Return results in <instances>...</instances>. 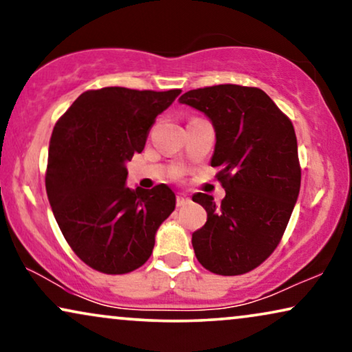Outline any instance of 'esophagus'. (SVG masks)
Returning <instances> with one entry per match:
<instances>
[{
  "label": "esophagus",
  "instance_id": "obj_1",
  "mask_svg": "<svg viewBox=\"0 0 352 352\" xmlns=\"http://www.w3.org/2000/svg\"><path fill=\"white\" fill-rule=\"evenodd\" d=\"M189 201H190V199L186 194H177L176 195V205L177 206H184V205L189 204Z\"/></svg>",
  "mask_w": 352,
  "mask_h": 352
}]
</instances>
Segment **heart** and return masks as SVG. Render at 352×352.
I'll return each instance as SVG.
<instances>
[{"label":"heart","mask_w":352,"mask_h":352,"mask_svg":"<svg viewBox=\"0 0 352 352\" xmlns=\"http://www.w3.org/2000/svg\"><path fill=\"white\" fill-rule=\"evenodd\" d=\"M181 175V171H176V175H175V177H177V176H179Z\"/></svg>","instance_id":"obj_1"}]
</instances>
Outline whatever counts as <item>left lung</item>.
<instances>
[{"label":"left lung","mask_w":352,"mask_h":352,"mask_svg":"<svg viewBox=\"0 0 352 352\" xmlns=\"http://www.w3.org/2000/svg\"><path fill=\"white\" fill-rule=\"evenodd\" d=\"M181 102L213 123L211 166L226 197L195 194L206 223L192 234L199 263L219 276H240L271 256L285 232L301 186L292 120L263 89L216 85L187 91Z\"/></svg>","instance_id":"left-lung-1"}]
</instances>
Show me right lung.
<instances>
[{"label": "right lung", "instance_id": "add662e5", "mask_svg": "<svg viewBox=\"0 0 352 352\" xmlns=\"http://www.w3.org/2000/svg\"><path fill=\"white\" fill-rule=\"evenodd\" d=\"M181 89L122 86L85 91L57 120L50 141L46 192L67 243L102 274H128L151 258L155 232L173 213L170 187L129 189L126 166L141 153L158 113Z\"/></svg>", "mask_w": 352, "mask_h": 352}]
</instances>
